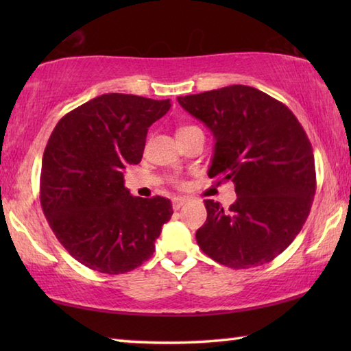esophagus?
Segmentation results:
<instances>
[{"label": "esophagus", "mask_w": 351, "mask_h": 351, "mask_svg": "<svg viewBox=\"0 0 351 351\" xmlns=\"http://www.w3.org/2000/svg\"><path fill=\"white\" fill-rule=\"evenodd\" d=\"M187 203V198L186 197H175L173 199H171V206H173V209L178 210L181 209V207Z\"/></svg>", "instance_id": "obj_1"}]
</instances>
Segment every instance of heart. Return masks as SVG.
Segmentation results:
<instances>
[{
	"instance_id": "b5f03b06",
	"label": "heart",
	"mask_w": 351,
	"mask_h": 351,
	"mask_svg": "<svg viewBox=\"0 0 351 351\" xmlns=\"http://www.w3.org/2000/svg\"><path fill=\"white\" fill-rule=\"evenodd\" d=\"M192 128H197V127H182V128L178 130V133H181V132H187V130H192Z\"/></svg>"
}]
</instances>
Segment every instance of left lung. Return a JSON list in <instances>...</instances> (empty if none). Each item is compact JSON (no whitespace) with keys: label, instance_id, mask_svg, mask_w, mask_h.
Listing matches in <instances>:
<instances>
[{"label":"left lung","instance_id":"obj_1","mask_svg":"<svg viewBox=\"0 0 351 351\" xmlns=\"http://www.w3.org/2000/svg\"><path fill=\"white\" fill-rule=\"evenodd\" d=\"M210 130L215 145L207 171L232 181L229 209L206 199L197 243L219 265L247 269L287 249L305 224L316 192L311 142L287 105L246 85L178 97Z\"/></svg>","mask_w":351,"mask_h":351}]
</instances>
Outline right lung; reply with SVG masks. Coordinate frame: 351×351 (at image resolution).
<instances>
[{"label": "right lung", "mask_w": 351, "mask_h": 351, "mask_svg": "<svg viewBox=\"0 0 351 351\" xmlns=\"http://www.w3.org/2000/svg\"><path fill=\"white\" fill-rule=\"evenodd\" d=\"M170 99L102 94L63 116L43 154L40 201L52 232L86 268L123 274L154 252L170 199L133 197L123 170L141 162L148 127Z\"/></svg>", "instance_id": "right-lung-1"}]
</instances>
